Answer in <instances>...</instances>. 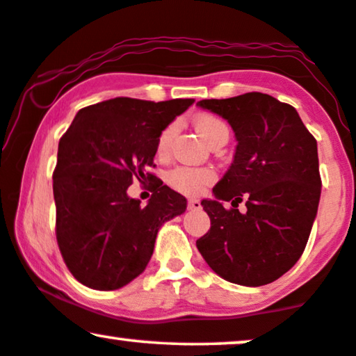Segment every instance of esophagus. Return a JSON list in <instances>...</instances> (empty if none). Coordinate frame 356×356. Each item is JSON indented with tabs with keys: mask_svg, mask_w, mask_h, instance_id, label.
<instances>
[{
	"mask_svg": "<svg viewBox=\"0 0 356 356\" xmlns=\"http://www.w3.org/2000/svg\"><path fill=\"white\" fill-rule=\"evenodd\" d=\"M201 207L202 206H201V201H199V199H189V201H188L189 211H199Z\"/></svg>",
	"mask_w": 356,
	"mask_h": 356,
	"instance_id": "1",
	"label": "esophagus"
}]
</instances>
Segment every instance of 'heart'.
<instances>
[{
	"label": "heart",
	"mask_w": 356,
	"mask_h": 356,
	"mask_svg": "<svg viewBox=\"0 0 356 356\" xmlns=\"http://www.w3.org/2000/svg\"><path fill=\"white\" fill-rule=\"evenodd\" d=\"M194 128L197 134L211 145L218 136H228V128L220 118L217 116L202 113L194 120ZM177 134V124L172 123L165 126L157 139V155L163 157L168 154L172 140ZM168 184L177 191L188 194V196H196L204 188L216 181V173L209 168H189V167H177L168 173Z\"/></svg>",
	"instance_id": "obj_1"
}]
</instances>
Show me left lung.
Returning a JSON list of instances; mask_svg holds the SVG:
<instances>
[{
	"mask_svg": "<svg viewBox=\"0 0 356 356\" xmlns=\"http://www.w3.org/2000/svg\"><path fill=\"white\" fill-rule=\"evenodd\" d=\"M197 105L225 118L238 140L232 167L212 189L216 201L201 202L211 230L197 250L232 284H270L308 243L321 197L318 143L293 106L261 92ZM243 198L245 214L236 209Z\"/></svg>",
	"mask_w": 356,
	"mask_h": 356,
	"instance_id": "obj_1",
	"label": "left lung"
}]
</instances>
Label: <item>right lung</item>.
<instances>
[{
    "label": "right lung",
    "mask_w": 356,
    "mask_h": 356,
    "mask_svg": "<svg viewBox=\"0 0 356 356\" xmlns=\"http://www.w3.org/2000/svg\"><path fill=\"white\" fill-rule=\"evenodd\" d=\"M193 99L147 102L118 97L79 110L58 144L53 172L56 241L76 280L116 290L143 274L159 228L186 211V199L154 173L157 139ZM133 179L153 184L143 208Z\"/></svg>",
    "instance_id": "add662e5"
}]
</instances>
